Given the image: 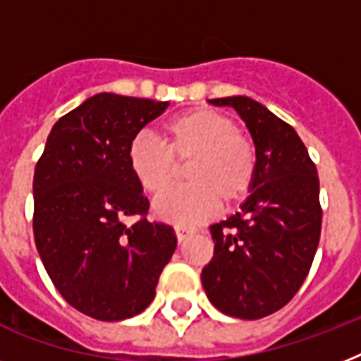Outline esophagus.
Instances as JSON below:
<instances>
[{
	"instance_id": "1",
	"label": "esophagus",
	"mask_w": 361,
	"mask_h": 361,
	"mask_svg": "<svg viewBox=\"0 0 361 361\" xmlns=\"http://www.w3.org/2000/svg\"><path fill=\"white\" fill-rule=\"evenodd\" d=\"M174 232H176V238H178V241H183L187 236H189V234H192V232H195V228H191V226H187V225H174Z\"/></svg>"
}]
</instances>
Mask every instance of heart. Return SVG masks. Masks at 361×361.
I'll return each instance as SVG.
<instances>
[{
	"label": "heart",
	"instance_id": "heart-1",
	"mask_svg": "<svg viewBox=\"0 0 361 361\" xmlns=\"http://www.w3.org/2000/svg\"><path fill=\"white\" fill-rule=\"evenodd\" d=\"M163 142L147 135L133 138L127 149L135 180L149 195L170 185L178 164H187L189 185L174 187L155 200V214L178 225H197L217 204L231 208L252 191L258 174V147L236 121L212 109L176 116L161 129Z\"/></svg>",
	"mask_w": 361,
	"mask_h": 361
}]
</instances>
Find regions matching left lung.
I'll return each mask as SVG.
<instances>
[{
	"instance_id": "8db88e82",
	"label": "left lung",
	"mask_w": 361,
	"mask_h": 361,
	"mask_svg": "<svg viewBox=\"0 0 361 361\" xmlns=\"http://www.w3.org/2000/svg\"><path fill=\"white\" fill-rule=\"evenodd\" d=\"M243 118L258 147V174L241 209L209 226L214 258L202 269L221 313L257 320L290 302L319 247V174L292 125L249 97L212 99Z\"/></svg>"
}]
</instances>
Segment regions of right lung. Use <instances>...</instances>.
Returning a JSON list of instances; mask_svg holds the SVG:
<instances>
[{
  "label": "right lung",
  "mask_w": 361,
  "mask_h": 361,
  "mask_svg": "<svg viewBox=\"0 0 361 361\" xmlns=\"http://www.w3.org/2000/svg\"><path fill=\"white\" fill-rule=\"evenodd\" d=\"M166 109V101L93 95L54 123L37 161V251L65 302L92 319L142 313L176 251L174 228L147 221L149 200L127 159L133 138Z\"/></svg>",
  "instance_id": "obj_1"
}]
</instances>
